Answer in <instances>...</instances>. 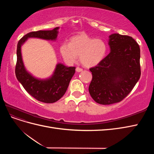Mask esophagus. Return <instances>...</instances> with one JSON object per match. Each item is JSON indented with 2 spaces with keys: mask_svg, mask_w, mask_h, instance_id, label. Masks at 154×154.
<instances>
[{
  "mask_svg": "<svg viewBox=\"0 0 154 154\" xmlns=\"http://www.w3.org/2000/svg\"><path fill=\"white\" fill-rule=\"evenodd\" d=\"M76 72H82V71H83V69H82V68H80V67H76Z\"/></svg>",
  "mask_w": 154,
  "mask_h": 154,
  "instance_id": "obj_1",
  "label": "esophagus"
}]
</instances>
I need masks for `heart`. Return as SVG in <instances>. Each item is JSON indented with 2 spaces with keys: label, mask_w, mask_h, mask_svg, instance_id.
Here are the masks:
<instances>
[{
  "label": "heart",
  "mask_w": 154,
  "mask_h": 154,
  "mask_svg": "<svg viewBox=\"0 0 154 154\" xmlns=\"http://www.w3.org/2000/svg\"><path fill=\"white\" fill-rule=\"evenodd\" d=\"M60 52L68 64L75 62L79 56L83 66L92 67L104 58L106 46L101 39H94L85 34H80L71 37L69 44L63 43L60 45Z\"/></svg>",
  "instance_id": "obj_1"
}]
</instances>
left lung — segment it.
<instances>
[{
    "instance_id": "obj_1",
    "label": "left lung",
    "mask_w": 154,
    "mask_h": 154,
    "mask_svg": "<svg viewBox=\"0 0 154 154\" xmlns=\"http://www.w3.org/2000/svg\"><path fill=\"white\" fill-rule=\"evenodd\" d=\"M110 52L96 66L88 91L101 105L122 101L140 78V48L131 36L114 33L109 36Z\"/></svg>"
}]
</instances>
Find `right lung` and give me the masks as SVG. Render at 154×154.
Returning <instances> with one entry per match:
<instances>
[{
	"mask_svg": "<svg viewBox=\"0 0 154 154\" xmlns=\"http://www.w3.org/2000/svg\"><path fill=\"white\" fill-rule=\"evenodd\" d=\"M59 27L53 30L32 31L24 35L17 44V60L15 74L17 80L25 90L39 101L45 103H53L59 100L65 94L70 81L75 73V67H66L58 63L51 77L40 80L32 76L26 71L22 58L21 46L29 38H38L48 40H56Z\"/></svg>",
	"mask_w": 154,
	"mask_h": 154,
	"instance_id": "obj_1",
	"label": "right lung"
}]
</instances>
